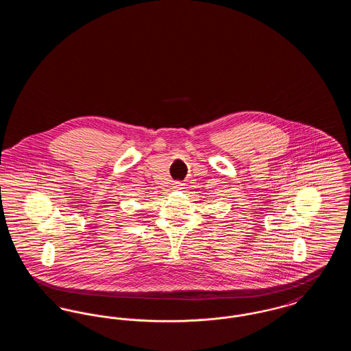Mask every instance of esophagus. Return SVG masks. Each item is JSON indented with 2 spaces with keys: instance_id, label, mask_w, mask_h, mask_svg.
<instances>
[{
  "instance_id": "34e87169",
  "label": "esophagus",
  "mask_w": 351,
  "mask_h": 351,
  "mask_svg": "<svg viewBox=\"0 0 351 351\" xmlns=\"http://www.w3.org/2000/svg\"><path fill=\"white\" fill-rule=\"evenodd\" d=\"M184 184L180 182H173V189H183Z\"/></svg>"
}]
</instances>
